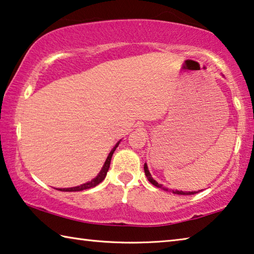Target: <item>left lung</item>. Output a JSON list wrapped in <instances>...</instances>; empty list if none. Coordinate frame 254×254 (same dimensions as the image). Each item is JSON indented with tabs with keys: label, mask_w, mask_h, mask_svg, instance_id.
Segmentation results:
<instances>
[{
	"label": "left lung",
	"mask_w": 254,
	"mask_h": 254,
	"mask_svg": "<svg viewBox=\"0 0 254 254\" xmlns=\"http://www.w3.org/2000/svg\"><path fill=\"white\" fill-rule=\"evenodd\" d=\"M144 171H145V176L147 177V180L151 182L152 185H154L155 187H157V188H162L163 190H168V189H165V188H163V187H162V185H160V184H157V182L154 180V179L152 178V176H151V173H149V171H148V168H147V164L145 163L144 164ZM172 192L173 193H176V194H194V193H197L196 191H178V190H172Z\"/></svg>",
	"instance_id": "1"
}]
</instances>
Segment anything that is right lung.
I'll return each mask as SVG.
<instances>
[{
  "mask_svg": "<svg viewBox=\"0 0 254 254\" xmlns=\"http://www.w3.org/2000/svg\"><path fill=\"white\" fill-rule=\"evenodd\" d=\"M120 143L119 142L115 145V147L111 149V152L109 153V155H108L107 160L105 162V164H103L101 171L99 172V174L97 177H95L93 180H91L89 182H86V184H83L81 186H77V187H72V188H63V189H57V190H61V191H82V190H85V189H90V188H93V187L98 186L100 182H102L103 180H105V178L107 176V172L108 170H109L110 168V162H111V157H112V154H114V152L116 151V148L118 147V145Z\"/></svg>",
  "mask_w": 254,
  "mask_h": 254,
  "instance_id": "add662e5",
  "label": "right lung"
}]
</instances>
